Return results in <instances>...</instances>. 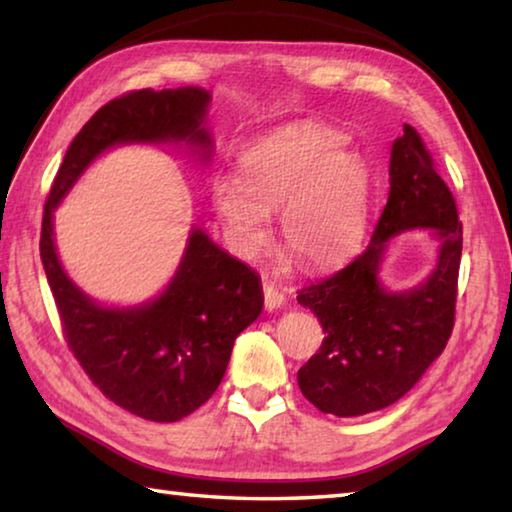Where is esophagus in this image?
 <instances>
[{"label": "esophagus", "mask_w": 512, "mask_h": 512, "mask_svg": "<svg viewBox=\"0 0 512 512\" xmlns=\"http://www.w3.org/2000/svg\"><path fill=\"white\" fill-rule=\"evenodd\" d=\"M284 302H287V293H284L282 284H277L273 280H264V305L268 311L280 309Z\"/></svg>", "instance_id": "esophagus-1"}]
</instances>
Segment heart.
Returning <instances> with one entry per match:
<instances>
[{
    "instance_id": "1",
    "label": "heart",
    "mask_w": 512,
    "mask_h": 512,
    "mask_svg": "<svg viewBox=\"0 0 512 512\" xmlns=\"http://www.w3.org/2000/svg\"><path fill=\"white\" fill-rule=\"evenodd\" d=\"M345 135L296 124L241 153L237 178H216L212 207L239 253L268 239V214L280 212L282 244L298 262L329 266L352 253L366 228L372 176Z\"/></svg>"
}]
</instances>
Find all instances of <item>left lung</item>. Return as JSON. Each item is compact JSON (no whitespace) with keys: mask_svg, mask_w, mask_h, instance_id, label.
<instances>
[{"mask_svg":"<svg viewBox=\"0 0 512 512\" xmlns=\"http://www.w3.org/2000/svg\"><path fill=\"white\" fill-rule=\"evenodd\" d=\"M391 192L366 248L341 271L298 291L325 339L298 370L302 395L318 411L354 418L386 409L418 384L452 336L463 225L431 153L404 124L391 151ZM429 227L439 239L437 268L420 288L388 292L376 273L385 244L404 229Z\"/></svg>","mask_w":512,"mask_h":512,"instance_id":"left-lung-1","label":"left lung"}]
</instances>
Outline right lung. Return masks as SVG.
<instances>
[{"label": "right lung", "instance_id": "add662e5", "mask_svg": "<svg viewBox=\"0 0 512 512\" xmlns=\"http://www.w3.org/2000/svg\"><path fill=\"white\" fill-rule=\"evenodd\" d=\"M203 88L135 90L108 101L74 137L42 214L40 259L63 334L92 384L121 409L151 422L194 413L219 388L232 345L264 307L262 280L201 228L158 298L103 307L69 280L54 244V210L94 158L119 144L187 142L210 155Z\"/></svg>", "mask_w": 512, "mask_h": 512}]
</instances>
